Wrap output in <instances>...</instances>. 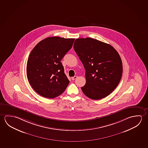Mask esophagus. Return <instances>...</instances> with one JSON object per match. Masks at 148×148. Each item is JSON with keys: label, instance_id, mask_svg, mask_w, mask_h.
I'll return each mask as SVG.
<instances>
[{"label": "esophagus", "instance_id": "1", "mask_svg": "<svg viewBox=\"0 0 148 148\" xmlns=\"http://www.w3.org/2000/svg\"><path fill=\"white\" fill-rule=\"evenodd\" d=\"M77 78V76H74V77H72V79L73 80H75V79H76Z\"/></svg>", "mask_w": 148, "mask_h": 148}]
</instances>
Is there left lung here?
Here are the masks:
<instances>
[{
    "instance_id": "left-lung-1",
    "label": "left lung",
    "mask_w": 148,
    "mask_h": 148,
    "mask_svg": "<svg viewBox=\"0 0 148 148\" xmlns=\"http://www.w3.org/2000/svg\"><path fill=\"white\" fill-rule=\"evenodd\" d=\"M73 47L86 70L82 92L91 99L106 97L121 80L123 68L119 53L112 45L90 38L76 39Z\"/></svg>"
}]
</instances>
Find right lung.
Returning a JSON list of instances; mask_svg holds the SVG:
<instances>
[{
    "label": "right lung",
    "instance_id": "1",
    "mask_svg": "<svg viewBox=\"0 0 148 148\" xmlns=\"http://www.w3.org/2000/svg\"><path fill=\"white\" fill-rule=\"evenodd\" d=\"M75 39L49 37L36 44L27 61V76L34 91L53 99L61 95L70 81L61 59L72 47Z\"/></svg>",
    "mask_w": 148,
    "mask_h": 148
}]
</instances>
